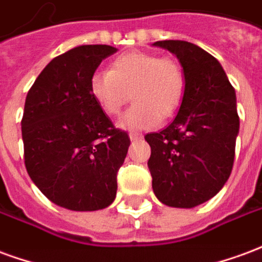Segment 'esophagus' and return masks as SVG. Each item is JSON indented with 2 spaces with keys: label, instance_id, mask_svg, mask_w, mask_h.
<instances>
[{
  "label": "esophagus",
  "instance_id": "obj_1",
  "mask_svg": "<svg viewBox=\"0 0 262 262\" xmlns=\"http://www.w3.org/2000/svg\"><path fill=\"white\" fill-rule=\"evenodd\" d=\"M142 138V135L138 133H129V139L131 141H137V139H141Z\"/></svg>",
  "mask_w": 262,
  "mask_h": 262
}]
</instances>
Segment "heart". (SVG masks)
<instances>
[{"instance_id": "1", "label": "heart", "mask_w": 262, "mask_h": 262, "mask_svg": "<svg viewBox=\"0 0 262 262\" xmlns=\"http://www.w3.org/2000/svg\"><path fill=\"white\" fill-rule=\"evenodd\" d=\"M89 89L107 116H117L131 92L135 103L117 125L131 131L148 129L179 110L186 93V75L174 58L129 51L118 55L110 71H96L91 76Z\"/></svg>"}]
</instances>
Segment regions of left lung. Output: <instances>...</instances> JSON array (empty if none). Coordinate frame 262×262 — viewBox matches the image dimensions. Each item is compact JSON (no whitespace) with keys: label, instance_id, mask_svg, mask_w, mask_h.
<instances>
[{"label":"left lung","instance_id":"1","mask_svg":"<svg viewBox=\"0 0 262 262\" xmlns=\"http://www.w3.org/2000/svg\"><path fill=\"white\" fill-rule=\"evenodd\" d=\"M152 46L174 54L186 75L174 120L145 135L152 188L167 207H198L222 190L232 171L240 127L236 93L221 62L201 47L184 40Z\"/></svg>","mask_w":262,"mask_h":262}]
</instances>
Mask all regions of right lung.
<instances>
[{"label":"right lung","instance_id":"add662e5","mask_svg":"<svg viewBox=\"0 0 262 262\" xmlns=\"http://www.w3.org/2000/svg\"><path fill=\"white\" fill-rule=\"evenodd\" d=\"M116 47L83 45L55 57L25 102V166L51 202L70 211L107 208L117 192V171L129 146L89 89L91 76Z\"/></svg>","mask_w":262,"mask_h":262}]
</instances>
